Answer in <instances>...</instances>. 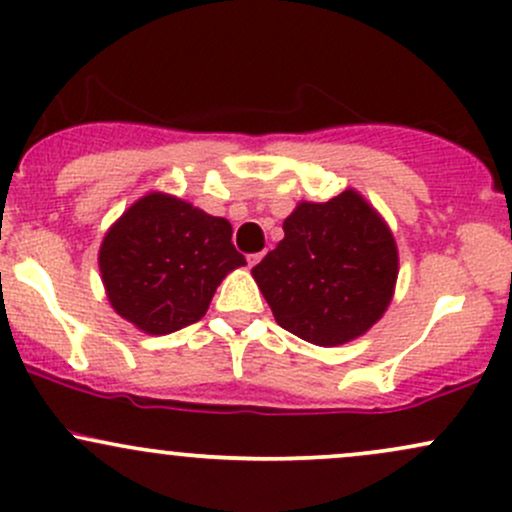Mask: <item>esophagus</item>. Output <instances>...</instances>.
Segmentation results:
<instances>
[{
	"label": "esophagus",
	"instance_id": "34e87169",
	"mask_svg": "<svg viewBox=\"0 0 512 512\" xmlns=\"http://www.w3.org/2000/svg\"><path fill=\"white\" fill-rule=\"evenodd\" d=\"M262 257H264V252H255V255H248V264H250V267H255V264L260 262Z\"/></svg>",
	"mask_w": 512,
	"mask_h": 512
}]
</instances>
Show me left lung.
I'll return each mask as SVG.
<instances>
[{
  "label": "left lung",
  "mask_w": 512,
  "mask_h": 512,
  "mask_svg": "<svg viewBox=\"0 0 512 512\" xmlns=\"http://www.w3.org/2000/svg\"><path fill=\"white\" fill-rule=\"evenodd\" d=\"M397 243L361 192L298 202L284 240L252 267L274 320L315 346L363 337L395 296Z\"/></svg>",
  "instance_id": "obj_1"
}]
</instances>
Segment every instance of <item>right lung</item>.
Masks as SVG:
<instances>
[{"label":"right lung","instance_id":"right-lung-1","mask_svg":"<svg viewBox=\"0 0 512 512\" xmlns=\"http://www.w3.org/2000/svg\"><path fill=\"white\" fill-rule=\"evenodd\" d=\"M231 236L221 216L149 192L105 231L98 250L105 296L137 330L178 332L202 320L221 281L248 264Z\"/></svg>","mask_w":512,"mask_h":512}]
</instances>
